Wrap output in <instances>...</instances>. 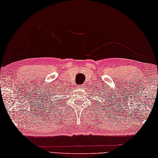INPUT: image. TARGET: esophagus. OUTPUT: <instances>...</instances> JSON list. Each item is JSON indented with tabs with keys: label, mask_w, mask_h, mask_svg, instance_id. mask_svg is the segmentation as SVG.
<instances>
[{
	"label": "esophagus",
	"mask_w": 158,
	"mask_h": 158,
	"mask_svg": "<svg viewBox=\"0 0 158 158\" xmlns=\"http://www.w3.org/2000/svg\"><path fill=\"white\" fill-rule=\"evenodd\" d=\"M77 88H78V89H82V88H83V85H78V86H77Z\"/></svg>",
	"instance_id": "obj_1"
}]
</instances>
